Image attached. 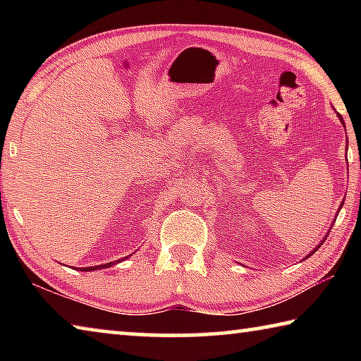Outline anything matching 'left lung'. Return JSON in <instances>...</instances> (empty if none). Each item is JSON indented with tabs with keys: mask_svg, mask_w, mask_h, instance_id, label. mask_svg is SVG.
<instances>
[{
	"mask_svg": "<svg viewBox=\"0 0 361 361\" xmlns=\"http://www.w3.org/2000/svg\"><path fill=\"white\" fill-rule=\"evenodd\" d=\"M338 116H339V119H341V122H342V118H341V114H338ZM341 207H342V205H341ZM331 226H333V224H331ZM331 226H329V229H331ZM328 234H329V231H328ZM325 240H326V239H323V240H322V243H323V242H325ZM322 243H320V245H322ZM320 245H317V248H320ZM317 248L314 250V252H310V253H309V256H310V255H314V253L317 252ZM309 256H307V258H309Z\"/></svg>",
	"mask_w": 361,
	"mask_h": 361,
	"instance_id": "8db88e82",
	"label": "left lung"
}]
</instances>
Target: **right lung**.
<instances>
[{"mask_svg": "<svg viewBox=\"0 0 361 361\" xmlns=\"http://www.w3.org/2000/svg\"><path fill=\"white\" fill-rule=\"evenodd\" d=\"M129 256H130V255H129ZM129 256H126V259L129 258ZM121 261H124V259H116V261H113V262H106V264H102V266H90V267H82L81 271L89 272V271H97V269H106V267H111V266H114V264H118V262H121Z\"/></svg>", "mask_w": 361, "mask_h": 361, "instance_id": "obj_1", "label": "right lung"}]
</instances>
